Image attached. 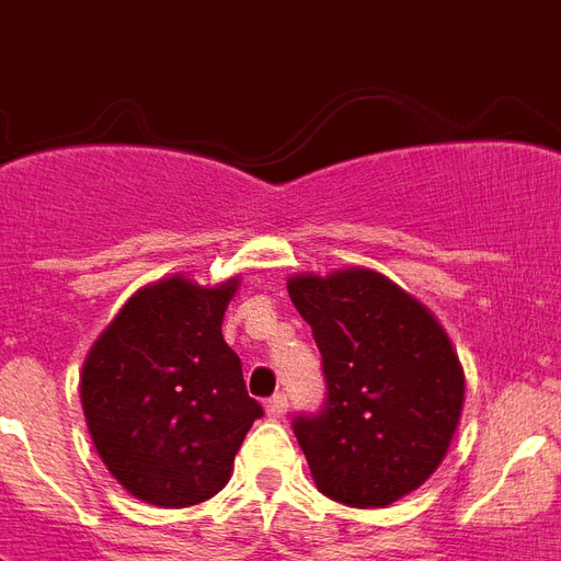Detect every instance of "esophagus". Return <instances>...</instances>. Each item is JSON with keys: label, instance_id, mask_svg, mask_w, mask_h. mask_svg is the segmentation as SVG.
<instances>
[{"label": "esophagus", "instance_id": "34e87169", "mask_svg": "<svg viewBox=\"0 0 561 561\" xmlns=\"http://www.w3.org/2000/svg\"><path fill=\"white\" fill-rule=\"evenodd\" d=\"M264 408H267V416L271 419H285V413H288V396H285V392H276V396L267 399Z\"/></svg>", "mask_w": 561, "mask_h": 561}]
</instances>
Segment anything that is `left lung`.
I'll use <instances>...</instances> for the list:
<instances>
[{"label":"left lung","mask_w":561,"mask_h":561,"mask_svg":"<svg viewBox=\"0 0 561 561\" xmlns=\"http://www.w3.org/2000/svg\"><path fill=\"white\" fill-rule=\"evenodd\" d=\"M288 294L323 355L325 401L294 434L317 489L346 506H390L443 462L466 378L436 317L381 273L294 276Z\"/></svg>","instance_id":"8db88e82"}]
</instances>
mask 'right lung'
Masks as SVG:
<instances>
[{
	"mask_svg": "<svg viewBox=\"0 0 561 561\" xmlns=\"http://www.w3.org/2000/svg\"><path fill=\"white\" fill-rule=\"evenodd\" d=\"M236 288L238 279L201 288L171 276L136 290L83 360L95 451L145 504L180 510L218 495L264 413L220 334Z\"/></svg>",
	"mask_w": 561,
	"mask_h": 561,
	"instance_id": "obj_1",
	"label": "right lung"
}]
</instances>
